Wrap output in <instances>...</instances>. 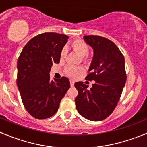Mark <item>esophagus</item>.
I'll return each mask as SVG.
<instances>
[{"label":"esophagus","mask_w":147,"mask_h":147,"mask_svg":"<svg viewBox=\"0 0 147 147\" xmlns=\"http://www.w3.org/2000/svg\"><path fill=\"white\" fill-rule=\"evenodd\" d=\"M74 84H75V82H74V80H70V85H71V87H73Z\"/></svg>","instance_id":"34e87169"}]
</instances>
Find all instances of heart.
I'll use <instances>...</instances> for the list:
<instances>
[{"label":"heart","mask_w":147,"mask_h":147,"mask_svg":"<svg viewBox=\"0 0 147 147\" xmlns=\"http://www.w3.org/2000/svg\"><path fill=\"white\" fill-rule=\"evenodd\" d=\"M71 47L80 56L83 57L84 60H86L87 55L89 52V47H88V44L85 41L81 39H75L71 44ZM66 50L65 49H62V51L60 52V55H59L60 59H65V57H66ZM82 71H83V69H82V67H78L75 66H68L65 69V72H66L67 75L68 76L71 77V78H75V77L78 76V75L82 73Z\"/></svg>","instance_id":"b5f03b06"}]
</instances>
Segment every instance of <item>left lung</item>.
Listing matches in <instances>:
<instances>
[{"mask_svg": "<svg viewBox=\"0 0 147 147\" xmlns=\"http://www.w3.org/2000/svg\"><path fill=\"white\" fill-rule=\"evenodd\" d=\"M93 49V57L85 80H95L91 88L77 82L75 105L78 113L86 119L100 121L111 114L121 95L126 81L125 60L118 47L100 36H84Z\"/></svg>", "mask_w": 147, "mask_h": 147, "instance_id": "obj_1", "label": "left lung"}]
</instances>
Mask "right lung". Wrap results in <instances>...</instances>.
<instances>
[{
  "label": "right lung",
  "mask_w": 147,
  "mask_h": 147,
  "mask_svg": "<svg viewBox=\"0 0 147 147\" xmlns=\"http://www.w3.org/2000/svg\"><path fill=\"white\" fill-rule=\"evenodd\" d=\"M68 36L47 32L31 39L23 48L17 62V86L24 107L31 116L45 119L56 113L70 87L66 77L51 80L49 72L58 64Z\"/></svg>",
  "instance_id": "right-lung-1"
}]
</instances>
